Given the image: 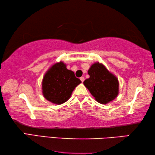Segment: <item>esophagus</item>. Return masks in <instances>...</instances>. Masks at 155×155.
I'll return each mask as SVG.
<instances>
[{"label":"esophagus","instance_id":"34e87169","mask_svg":"<svg viewBox=\"0 0 155 155\" xmlns=\"http://www.w3.org/2000/svg\"><path fill=\"white\" fill-rule=\"evenodd\" d=\"M80 80L82 81V82H83L84 81V77H81V78H80Z\"/></svg>","mask_w":155,"mask_h":155}]
</instances>
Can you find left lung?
<instances>
[{
	"instance_id": "8db88e82",
	"label": "left lung",
	"mask_w": 155,
	"mask_h": 155,
	"mask_svg": "<svg viewBox=\"0 0 155 155\" xmlns=\"http://www.w3.org/2000/svg\"><path fill=\"white\" fill-rule=\"evenodd\" d=\"M90 78L84 84L99 103L107 104L113 101L119 93L117 78L110 73L102 64L96 62L88 71Z\"/></svg>"
}]
</instances>
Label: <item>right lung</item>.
<instances>
[{
    "instance_id": "add662e5",
    "label": "right lung",
    "mask_w": 155,
    "mask_h": 155,
    "mask_svg": "<svg viewBox=\"0 0 155 155\" xmlns=\"http://www.w3.org/2000/svg\"><path fill=\"white\" fill-rule=\"evenodd\" d=\"M82 82L62 62L52 66L42 80V93L48 101L61 104L70 98L75 88Z\"/></svg>"
}]
</instances>
